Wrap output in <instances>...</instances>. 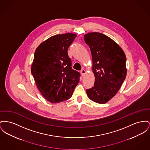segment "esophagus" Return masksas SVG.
Here are the masks:
<instances>
[{
	"label": "esophagus",
	"mask_w": 150,
	"mask_h": 150,
	"mask_svg": "<svg viewBox=\"0 0 150 150\" xmlns=\"http://www.w3.org/2000/svg\"><path fill=\"white\" fill-rule=\"evenodd\" d=\"M80 73H81V76H83L84 75V74H86V71H85V70L83 69V70H81V71H80Z\"/></svg>",
	"instance_id": "1"
}]
</instances>
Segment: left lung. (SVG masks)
<instances>
[{"label": "left lung", "mask_w": 150, "mask_h": 150, "mask_svg": "<svg viewBox=\"0 0 150 150\" xmlns=\"http://www.w3.org/2000/svg\"><path fill=\"white\" fill-rule=\"evenodd\" d=\"M92 57L94 86L87 89L88 97L98 104H105L115 96L127 74L126 57L122 48L110 37L92 32L84 36Z\"/></svg>", "instance_id": "1"}]
</instances>
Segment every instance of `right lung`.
Returning <instances> with one entry per match:
<instances>
[{
    "mask_svg": "<svg viewBox=\"0 0 150 150\" xmlns=\"http://www.w3.org/2000/svg\"><path fill=\"white\" fill-rule=\"evenodd\" d=\"M76 37L73 33L53 35L35 50L31 72L46 100L58 103L69 99L79 81V72L72 69L68 49Z\"/></svg>",
    "mask_w": 150,
    "mask_h": 150,
    "instance_id": "1",
    "label": "right lung"
}]
</instances>
